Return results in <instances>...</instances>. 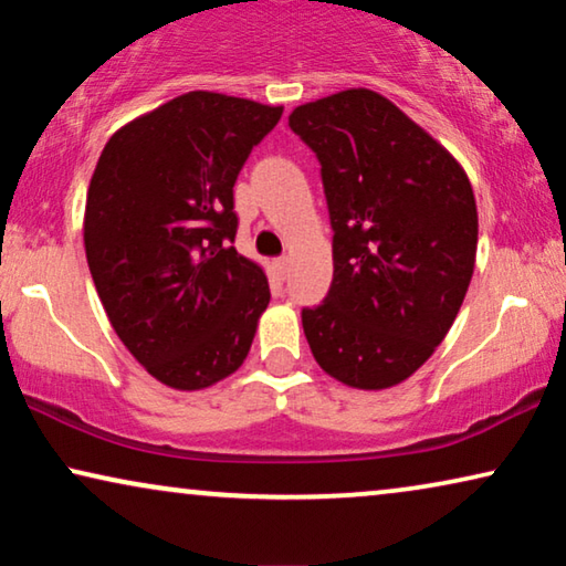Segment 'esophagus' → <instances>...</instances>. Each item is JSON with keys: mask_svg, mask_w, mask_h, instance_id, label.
I'll return each instance as SVG.
<instances>
[{"mask_svg": "<svg viewBox=\"0 0 566 566\" xmlns=\"http://www.w3.org/2000/svg\"><path fill=\"white\" fill-rule=\"evenodd\" d=\"M273 270H275L277 281H285V273H289V258H277L273 262Z\"/></svg>", "mask_w": 566, "mask_h": 566, "instance_id": "obj_1", "label": "esophagus"}]
</instances>
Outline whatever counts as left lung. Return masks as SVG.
Wrapping results in <instances>:
<instances>
[{"instance_id": "left-lung-1", "label": "left lung", "mask_w": 566, "mask_h": 566, "mask_svg": "<svg viewBox=\"0 0 566 566\" xmlns=\"http://www.w3.org/2000/svg\"><path fill=\"white\" fill-rule=\"evenodd\" d=\"M289 126L322 165L335 273L301 312L324 374L363 391L407 381L467 296L479 216L463 167L374 90L298 105Z\"/></svg>"}]
</instances>
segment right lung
Wrapping results in <instances>:
<instances>
[{
	"instance_id": "obj_1",
	"label": "right lung",
	"mask_w": 566,
	"mask_h": 566,
	"mask_svg": "<svg viewBox=\"0 0 566 566\" xmlns=\"http://www.w3.org/2000/svg\"><path fill=\"white\" fill-rule=\"evenodd\" d=\"M281 105L185 92L115 130L84 206V252L128 353L177 391L223 381L250 353L270 285L239 254L234 182Z\"/></svg>"
}]
</instances>
